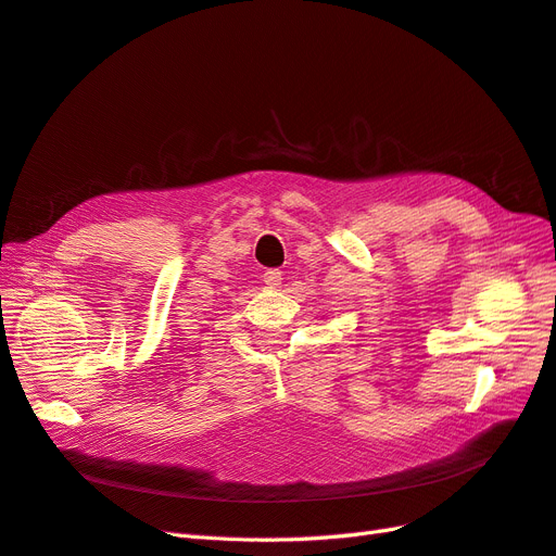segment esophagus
Listing matches in <instances>:
<instances>
[{
	"instance_id": "34e87169",
	"label": "esophagus",
	"mask_w": 556,
	"mask_h": 556,
	"mask_svg": "<svg viewBox=\"0 0 556 556\" xmlns=\"http://www.w3.org/2000/svg\"><path fill=\"white\" fill-rule=\"evenodd\" d=\"M262 278H264V285H266V288H271V290L280 288V282H282V274L278 271V268H266Z\"/></svg>"
}]
</instances>
